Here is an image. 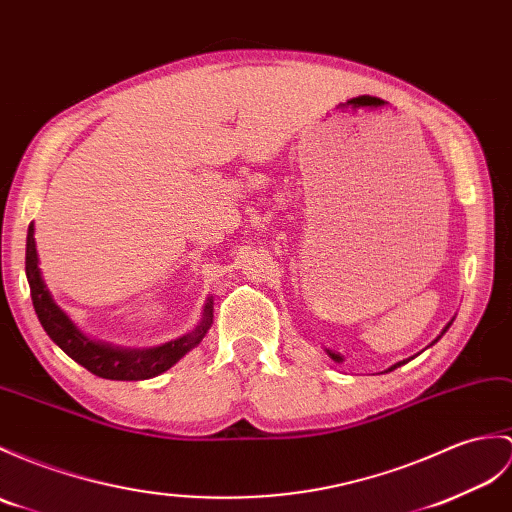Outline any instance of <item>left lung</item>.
I'll return each instance as SVG.
<instances>
[{"label":"left lung","mask_w":512,"mask_h":512,"mask_svg":"<svg viewBox=\"0 0 512 512\" xmlns=\"http://www.w3.org/2000/svg\"><path fill=\"white\" fill-rule=\"evenodd\" d=\"M451 323H454V318H451ZM451 323H447V327H445V329H443V331H441V336H443V334H445V331H447V329H449V325H451ZM441 336H438V338H436V340H434V342H438V340H441ZM434 342H432V344H434ZM410 360H412V358H410ZM410 360H403V362H397V364H392V366H390V368H388V371H395V368H399V366H401V364H406V362H410Z\"/></svg>","instance_id":"obj_1"}]
</instances>
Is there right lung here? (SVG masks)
Here are the masks:
<instances>
[{
	"mask_svg": "<svg viewBox=\"0 0 512 512\" xmlns=\"http://www.w3.org/2000/svg\"><path fill=\"white\" fill-rule=\"evenodd\" d=\"M26 277L30 283L34 312H37L45 334L50 336L71 360H76L80 366H85L87 371L104 379L139 382V379L157 377L168 371V368H172L185 353L198 347L213 325V296H209L205 307H202L200 323L189 331V334L157 344V347L130 349L89 338L85 331L67 316L63 307L54 301L50 288L45 285L39 268L37 242H34V224L28 227L26 240Z\"/></svg>",
	"mask_w": 512,
	"mask_h": 512,
	"instance_id": "add662e5",
	"label": "right lung"
}]
</instances>
